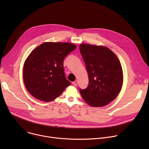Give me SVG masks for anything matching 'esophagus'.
Returning <instances> with one entry per match:
<instances>
[{"instance_id": "34e87169", "label": "esophagus", "mask_w": 149, "mask_h": 149, "mask_svg": "<svg viewBox=\"0 0 149 149\" xmlns=\"http://www.w3.org/2000/svg\"><path fill=\"white\" fill-rule=\"evenodd\" d=\"M72 84L74 85V86H77V85H78V81H74V82H72Z\"/></svg>"}]
</instances>
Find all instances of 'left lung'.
Instances as JSON below:
<instances>
[{"mask_svg":"<svg viewBox=\"0 0 149 149\" xmlns=\"http://www.w3.org/2000/svg\"><path fill=\"white\" fill-rule=\"evenodd\" d=\"M79 51L89 78L87 88L79 89L82 98L91 107L107 105L118 95L123 86V70L118 58L102 46L82 44Z\"/></svg>","mask_w":149,"mask_h":149,"instance_id":"8db88e82","label":"left lung"}]
</instances>
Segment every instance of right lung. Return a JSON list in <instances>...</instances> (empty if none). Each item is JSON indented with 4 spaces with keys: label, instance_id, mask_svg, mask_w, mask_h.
Segmentation results:
<instances>
[{
    "label": "right lung",
    "instance_id": "1",
    "mask_svg": "<svg viewBox=\"0 0 149 149\" xmlns=\"http://www.w3.org/2000/svg\"><path fill=\"white\" fill-rule=\"evenodd\" d=\"M77 47L67 42H44L26 59L23 78L28 91L35 98L51 101L71 85L63 70V59Z\"/></svg>",
    "mask_w": 149,
    "mask_h": 149
}]
</instances>
